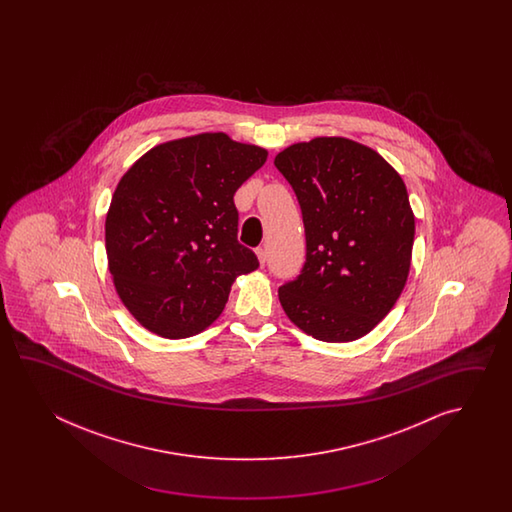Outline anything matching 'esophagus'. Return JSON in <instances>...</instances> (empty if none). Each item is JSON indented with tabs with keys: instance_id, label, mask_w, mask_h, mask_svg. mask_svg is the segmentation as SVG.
Wrapping results in <instances>:
<instances>
[{
	"instance_id": "esophagus-1",
	"label": "esophagus",
	"mask_w": 512,
	"mask_h": 512,
	"mask_svg": "<svg viewBox=\"0 0 512 512\" xmlns=\"http://www.w3.org/2000/svg\"><path fill=\"white\" fill-rule=\"evenodd\" d=\"M256 254H258V260H260L261 267L265 265V261H267V251H265V247H260L258 251H256Z\"/></svg>"
}]
</instances>
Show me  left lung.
<instances>
[{"label": "left lung", "instance_id": "1", "mask_svg": "<svg viewBox=\"0 0 512 512\" xmlns=\"http://www.w3.org/2000/svg\"><path fill=\"white\" fill-rule=\"evenodd\" d=\"M305 227V263L278 289L294 326L316 340L351 342L392 311L412 265L415 218L401 175L344 137L296 142L274 157Z\"/></svg>", "mask_w": 512, "mask_h": 512}]
</instances>
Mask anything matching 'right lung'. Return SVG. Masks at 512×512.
Masks as SVG:
<instances>
[{"mask_svg":"<svg viewBox=\"0 0 512 512\" xmlns=\"http://www.w3.org/2000/svg\"><path fill=\"white\" fill-rule=\"evenodd\" d=\"M267 150L199 133L163 142L122 175L106 216L117 294L148 331L186 338L225 309L234 280L258 269L238 241L234 194Z\"/></svg>","mask_w":512,"mask_h":512,"instance_id":"1","label":"right lung"}]
</instances>
